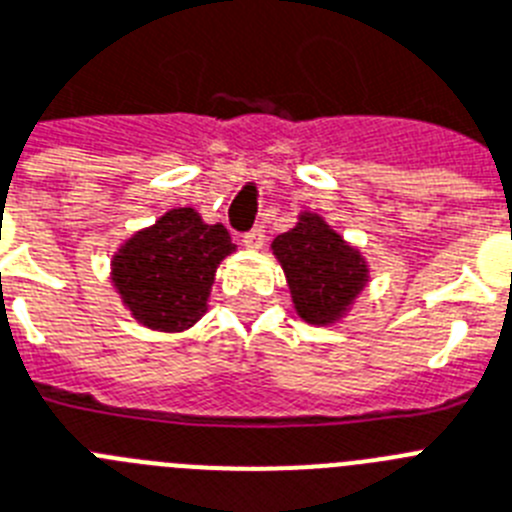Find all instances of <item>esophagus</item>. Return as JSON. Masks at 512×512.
I'll list each match as a JSON object with an SVG mask.
<instances>
[{"label": "esophagus", "instance_id": "34e87169", "mask_svg": "<svg viewBox=\"0 0 512 512\" xmlns=\"http://www.w3.org/2000/svg\"><path fill=\"white\" fill-rule=\"evenodd\" d=\"M242 242L244 247H250V250H260L262 242H265V226H252L250 231H244Z\"/></svg>", "mask_w": 512, "mask_h": 512}]
</instances>
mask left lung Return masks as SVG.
<instances>
[{"mask_svg":"<svg viewBox=\"0 0 512 512\" xmlns=\"http://www.w3.org/2000/svg\"><path fill=\"white\" fill-rule=\"evenodd\" d=\"M273 252L286 270L296 311L311 324L340 317L366 286L363 257L311 213L275 237Z\"/></svg>","mask_w":512,"mask_h":512,"instance_id":"8db88e82","label":"left lung"}]
</instances>
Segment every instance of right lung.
<instances>
[{
  "label": "right lung",
  "mask_w": 512,
  "mask_h": 512,
  "mask_svg": "<svg viewBox=\"0 0 512 512\" xmlns=\"http://www.w3.org/2000/svg\"><path fill=\"white\" fill-rule=\"evenodd\" d=\"M234 250L221 224L175 208L133 234L115 255L113 281L126 306L151 330L180 332L206 311L216 265Z\"/></svg>",
  "instance_id": "add662e5"
}]
</instances>
